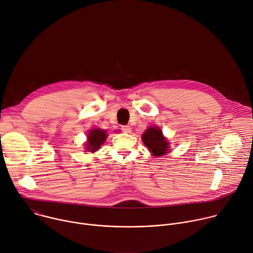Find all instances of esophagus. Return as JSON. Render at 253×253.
Here are the masks:
<instances>
[{
	"instance_id": "obj_1",
	"label": "esophagus",
	"mask_w": 253,
	"mask_h": 253,
	"mask_svg": "<svg viewBox=\"0 0 253 253\" xmlns=\"http://www.w3.org/2000/svg\"><path fill=\"white\" fill-rule=\"evenodd\" d=\"M121 129H122V131L125 132V133H130V132H131V128H130L129 126H123Z\"/></svg>"
}]
</instances>
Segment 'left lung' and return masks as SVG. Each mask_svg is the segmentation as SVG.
<instances>
[{
    "mask_svg": "<svg viewBox=\"0 0 253 253\" xmlns=\"http://www.w3.org/2000/svg\"><path fill=\"white\" fill-rule=\"evenodd\" d=\"M143 143L154 156H162L168 153V142L158 127H150L142 135Z\"/></svg>",
    "mask_w": 253,
    "mask_h": 253,
    "instance_id": "8db88e82",
    "label": "left lung"
}]
</instances>
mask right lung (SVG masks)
Masks as SVG:
<instances>
[{
  "mask_svg": "<svg viewBox=\"0 0 253 253\" xmlns=\"http://www.w3.org/2000/svg\"><path fill=\"white\" fill-rule=\"evenodd\" d=\"M107 138L106 131L95 128L94 130H91L88 135V141L86 144V149L89 152H95L97 151L102 144L105 142Z\"/></svg>",
  "mask_w": 253,
  "mask_h": 253,
  "instance_id": "right-lung-1",
  "label": "right lung"
}]
</instances>
